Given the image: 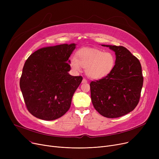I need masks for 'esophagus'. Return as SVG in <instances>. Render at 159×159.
Here are the masks:
<instances>
[{"mask_svg":"<svg viewBox=\"0 0 159 159\" xmlns=\"http://www.w3.org/2000/svg\"><path fill=\"white\" fill-rule=\"evenodd\" d=\"M87 82H88V81H87L86 79H82V83H87Z\"/></svg>","mask_w":159,"mask_h":159,"instance_id":"1","label":"esophagus"}]
</instances>
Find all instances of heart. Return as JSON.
<instances>
[{
    "instance_id": "b5f03b06",
    "label": "heart",
    "mask_w": 159,
    "mask_h": 159,
    "mask_svg": "<svg viewBox=\"0 0 159 159\" xmlns=\"http://www.w3.org/2000/svg\"><path fill=\"white\" fill-rule=\"evenodd\" d=\"M70 65L77 72L80 71L83 67L89 78L100 79L112 71L115 65V57L110 52L86 48L79 50L76 57L70 58Z\"/></svg>"
}]
</instances>
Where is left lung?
I'll return each instance as SVG.
<instances>
[{"label": "left lung", "instance_id": "1", "mask_svg": "<svg viewBox=\"0 0 159 159\" xmlns=\"http://www.w3.org/2000/svg\"><path fill=\"white\" fill-rule=\"evenodd\" d=\"M102 46L115 52V65L106 77L90 83L91 102L105 117H120L132 111L139 102L143 86L141 65L126 48Z\"/></svg>", "mask_w": 159, "mask_h": 159}]
</instances>
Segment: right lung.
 Returning <instances> with one entry per match:
<instances>
[{
	"mask_svg": "<svg viewBox=\"0 0 159 159\" xmlns=\"http://www.w3.org/2000/svg\"><path fill=\"white\" fill-rule=\"evenodd\" d=\"M76 44L40 48L26 60L20 88L30 113L35 117L53 120L70 109L73 95L82 80L71 76L69 58Z\"/></svg>",
	"mask_w": 159,
	"mask_h": 159,
	"instance_id": "obj_1",
	"label": "right lung"
}]
</instances>
